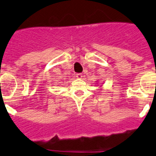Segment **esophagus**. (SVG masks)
I'll return each instance as SVG.
<instances>
[{
    "instance_id": "1",
    "label": "esophagus",
    "mask_w": 156,
    "mask_h": 156,
    "mask_svg": "<svg viewBox=\"0 0 156 156\" xmlns=\"http://www.w3.org/2000/svg\"><path fill=\"white\" fill-rule=\"evenodd\" d=\"M76 77L78 79H82L83 78V75L81 73H77L76 74Z\"/></svg>"
}]
</instances>
